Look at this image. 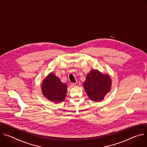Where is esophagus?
Instances as JSON below:
<instances>
[{
  "label": "esophagus",
  "instance_id": "obj_1",
  "mask_svg": "<svg viewBox=\"0 0 147 147\" xmlns=\"http://www.w3.org/2000/svg\"><path fill=\"white\" fill-rule=\"evenodd\" d=\"M72 85H73V86H75V87H76V86H80V84L79 82H76V83H73Z\"/></svg>",
  "mask_w": 147,
  "mask_h": 147
}]
</instances>
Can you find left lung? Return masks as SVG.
I'll list each match as a JSON object with an SVG mask.
<instances>
[{"label": "left lung", "mask_w": 147, "mask_h": 147, "mask_svg": "<svg viewBox=\"0 0 147 147\" xmlns=\"http://www.w3.org/2000/svg\"><path fill=\"white\" fill-rule=\"evenodd\" d=\"M111 80L108 74H103L97 69L91 70L87 74L84 87L89 98L94 102L102 101L110 91Z\"/></svg>", "instance_id": "1"}]
</instances>
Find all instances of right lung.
<instances>
[{
  "label": "right lung",
  "mask_w": 147,
  "mask_h": 147,
  "mask_svg": "<svg viewBox=\"0 0 147 147\" xmlns=\"http://www.w3.org/2000/svg\"><path fill=\"white\" fill-rule=\"evenodd\" d=\"M41 90L42 94L48 100L58 103L63 102L66 97L67 85L62 83L58 77L51 72L43 80Z\"/></svg>",
  "instance_id": "add662e5"
}]
</instances>
